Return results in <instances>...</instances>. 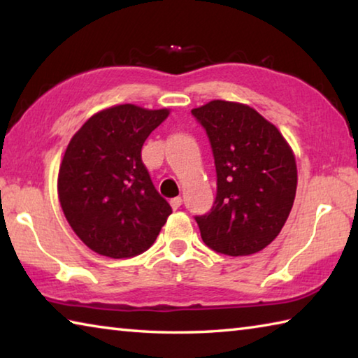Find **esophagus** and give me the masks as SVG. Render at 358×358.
Returning <instances> with one entry per match:
<instances>
[{"label":"esophagus","mask_w":358,"mask_h":358,"mask_svg":"<svg viewBox=\"0 0 358 358\" xmlns=\"http://www.w3.org/2000/svg\"><path fill=\"white\" fill-rule=\"evenodd\" d=\"M181 203H183V199H181V197H173V199H171V205H172L173 210L180 208Z\"/></svg>","instance_id":"obj_1"}]
</instances>
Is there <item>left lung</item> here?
<instances>
[{"mask_svg": "<svg viewBox=\"0 0 358 358\" xmlns=\"http://www.w3.org/2000/svg\"><path fill=\"white\" fill-rule=\"evenodd\" d=\"M191 113L207 132L216 167L213 207L194 216L203 243L226 256L264 250L281 232L294 205L292 150L248 106L211 101Z\"/></svg>", "mask_w": 358, "mask_h": 358, "instance_id": "1", "label": "left lung"}]
</instances>
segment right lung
Instances as JSON below:
<instances>
[{"mask_svg":"<svg viewBox=\"0 0 358 358\" xmlns=\"http://www.w3.org/2000/svg\"><path fill=\"white\" fill-rule=\"evenodd\" d=\"M167 115L132 104L107 108L66 148L59 202L77 237L101 256L129 259L147 251L172 213L142 161L143 142Z\"/></svg>","mask_w":358,"mask_h":358,"instance_id":"1","label":"right lung"}]
</instances>
